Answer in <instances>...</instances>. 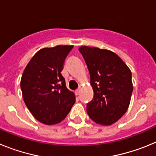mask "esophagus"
I'll return each mask as SVG.
<instances>
[{"mask_svg":"<svg viewBox=\"0 0 156 156\" xmlns=\"http://www.w3.org/2000/svg\"><path fill=\"white\" fill-rule=\"evenodd\" d=\"M80 94V89H78V90H76L75 91V94L76 95H78Z\"/></svg>","mask_w":156,"mask_h":156,"instance_id":"esophagus-1","label":"esophagus"}]
</instances>
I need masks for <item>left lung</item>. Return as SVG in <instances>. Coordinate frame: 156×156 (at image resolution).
<instances>
[{"label":"left lung","instance_id":"left-lung-1","mask_svg":"<svg viewBox=\"0 0 156 156\" xmlns=\"http://www.w3.org/2000/svg\"><path fill=\"white\" fill-rule=\"evenodd\" d=\"M90 73L94 90L87 105L90 119L108 126L127 111L133 92L131 71L116 54L106 49L82 46L79 48Z\"/></svg>","mask_w":156,"mask_h":156}]
</instances>
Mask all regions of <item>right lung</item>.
<instances>
[{
    "label": "right lung",
    "mask_w": 156,
    "mask_h": 156,
    "mask_svg": "<svg viewBox=\"0 0 156 156\" xmlns=\"http://www.w3.org/2000/svg\"><path fill=\"white\" fill-rule=\"evenodd\" d=\"M73 45L42 48L25 68L20 82L24 102L35 119L57 124L68 115L76 101L61 72Z\"/></svg>",
    "instance_id": "add662e5"
}]
</instances>
